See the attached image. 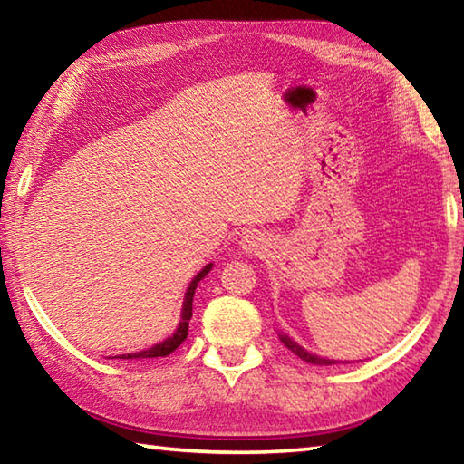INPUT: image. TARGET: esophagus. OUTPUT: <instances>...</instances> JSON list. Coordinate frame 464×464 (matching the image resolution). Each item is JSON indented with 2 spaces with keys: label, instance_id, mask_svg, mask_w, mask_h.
Instances as JSON below:
<instances>
[{
  "label": "esophagus",
  "instance_id": "34e87169",
  "mask_svg": "<svg viewBox=\"0 0 464 464\" xmlns=\"http://www.w3.org/2000/svg\"><path fill=\"white\" fill-rule=\"evenodd\" d=\"M241 247L247 251V254H260V251L266 247V241L262 235L257 233H247L246 237L241 239Z\"/></svg>",
  "mask_w": 464,
  "mask_h": 464
}]
</instances>
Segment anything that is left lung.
<instances>
[{"label":"left lung","mask_w":464,"mask_h":464,"mask_svg":"<svg viewBox=\"0 0 464 464\" xmlns=\"http://www.w3.org/2000/svg\"><path fill=\"white\" fill-rule=\"evenodd\" d=\"M280 340H282V343H285L290 352H293V354H296L298 358L304 360V362L319 364V366H329V364H335V360H327V358H319V356H315V354H309L307 350H303L301 345H298L296 342L290 340L288 335H280Z\"/></svg>","instance_id":"1"}]
</instances>
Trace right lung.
I'll return each mask as SVG.
<instances>
[{"mask_svg":"<svg viewBox=\"0 0 464 464\" xmlns=\"http://www.w3.org/2000/svg\"><path fill=\"white\" fill-rule=\"evenodd\" d=\"M213 268V264L204 266L202 272H198V276L192 280L190 288H188L186 298H184V309H182V321H179V325L176 329V334L168 337V340H163L161 343L153 345V348L143 350V352H137V354H122V360H145V358H163V356H169L171 352L178 350L182 342L188 337V325H190V317H192V298H194V290L198 286V282L207 276V274Z\"/></svg>","mask_w":464,"mask_h":464,"instance_id":"add662e5","label":"right lung"}]
</instances>
